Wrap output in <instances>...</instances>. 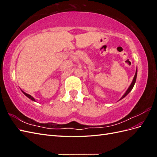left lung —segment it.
I'll return each instance as SVG.
<instances>
[{"label": "left lung", "instance_id": "1", "mask_svg": "<svg viewBox=\"0 0 157 157\" xmlns=\"http://www.w3.org/2000/svg\"><path fill=\"white\" fill-rule=\"evenodd\" d=\"M137 70L136 69V74H135V76H134V79H133V80H132V83H131V84H130V86H129V88H128V90H126V92H125V94L123 95V96L120 99H123L124 98V97H126L127 95L129 94V92L131 91V90H132V88H133V87H134V84H135V83H136V78H137Z\"/></svg>", "mask_w": 157, "mask_h": 157}]
</instances>
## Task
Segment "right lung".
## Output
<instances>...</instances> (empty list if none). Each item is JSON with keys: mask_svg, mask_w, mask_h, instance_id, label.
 <instances>
[{"mask_svg": "<svg viewBox=\"0 0 157 157\" xmlns=\"http://www.w3.org/2000/svg\"><path fill=\"white\" fill-rule=\"evenodd\" d=\"M21 91H22V90H21ZM22 92L23 93V94H24L25 95V96L27 97V98H29V99H31V100H33V101H35V99H34V98H33L31 96V95H29V94H27V93H25V92H23L22 91Z\"/></svg>", "mask_w": 157, "mask_h": 157, "instance_id": "right-lung-1", "label": "right lung"}]
</instances>
